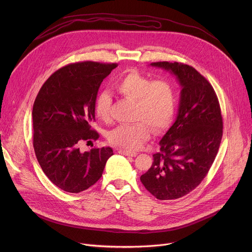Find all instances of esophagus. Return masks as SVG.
<instances>
[{
    "label": "esophagus",
    "mask_w": 252,
    "mask_h": 252,
    "mask_svg": "<svg viewBox=\"0 0 252 252\" xmlns=\"http://www.w3.org/2000/svg\"><path fill=\"white\" fill-rule=\"evenodd\" d=\"M119 154L126 156V157H135V156H137L136 153L129 152V151H126V150H119Z\"/></svg>",
    "instance_id": "esophagus-1"
}]
</instances>
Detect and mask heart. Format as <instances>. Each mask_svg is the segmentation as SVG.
I'll use <instances>...</instances> for the list:
<instances>
[{
  "mask_svg": "<svg viewBox=\"0 0 252 252\" xmlns=\"http://www.w3.org/2000/svg\"><path fill=\"white\" fill-rule=\"evenodd\" d=\"M116 91L129 99L135 100V120L133 125H122L107 133L113 145L126 151L142 147L151 135V129L160 132L171 123L175 113V93L172 84L166 80L152 81L136 70H128L114 85ZM112 98L106 93L99 94L94 101V114L102 122L111 116Z\"/></svg>",
  "mask_w": 252,
  "mask_h": 252,
  "instance_id": "b5f03b06",
  "label": "heart"
}]
</instances>
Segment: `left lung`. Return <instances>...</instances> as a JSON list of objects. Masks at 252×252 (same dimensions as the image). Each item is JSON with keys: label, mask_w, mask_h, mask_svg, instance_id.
Masks as SVG:
<instances>
[{"label": "left lung", "mask_w": 252, "mask_h": 252, "mask_svg": "<svg viewBox=\"0 0 252 252\" xmlns=\"http://www.w3.org/2000/svg\"><path fill=\"white\" fill-rule=\"evenodd\" d=\"M151 65L175 76L182 92L175 122L140 182L158 199H176L202 182L218 155L223 127L220 106L212 86L194 67L176 62Z\"/></svg>", "instance_id": "8db88e82"}]
</instances>
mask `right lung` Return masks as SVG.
<instances>
[{"label":"right lung","instance_id":"right-lung-1","mask_svg":"<svg viewBox=\"0 0 252 252\" xmlns=\"http://www.w3.org/2000/svg\"><path fill=\"white\" fill-rule=\"evenodd\" d=\"M117 63L83 62L58 69L45 82L32 106V145L50 181L59 189L79 193L101 177L110 147L81 152L80 143L98 138L91 129L94 101L103 79Z\"/></svg>","mask_w":252,"mask_h":252}]
</instances>
